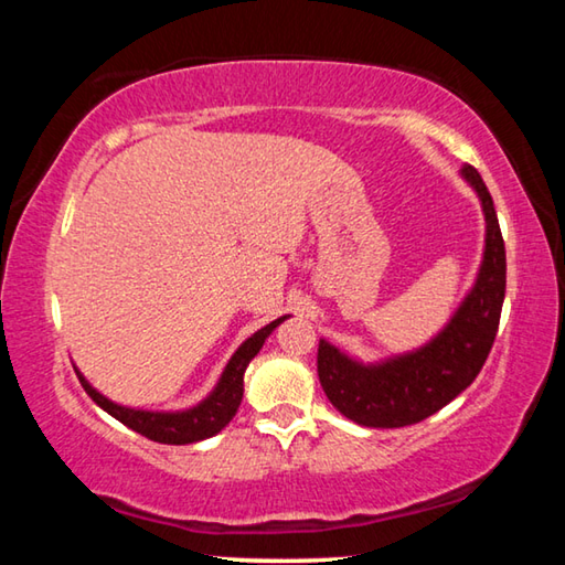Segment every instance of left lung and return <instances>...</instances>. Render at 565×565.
<instances>
[{
  "label": "left lung",
  "mask_w": 565,
  "mask_h": 565,
  "mask_svg": "<svg viewBox=\"0 0 565 565\" xmlns=\"http://www.w3.org/2000/svg\"><path fill=\"white\" fill-rule=\"evenodd\" d=\"M461 177L478 194L486 218V246L471 291L431 341L414 351L363 363L319 341V381L333 408L353 424L401 428L436 414L473 384L499 331L505 296V246L493 199L481 174L463 167Z\"/></svg>",
  "instance_id": "8db88e82"
}]
</instances>
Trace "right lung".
Returning a JSON list of instances; mask_svg holds the SVG:
<instances>
[{
  "label": "right lung",
  "mask_w": 565,
  "mask_h": 565,
  "mask_svg": "<svg viewBox=\"0 0 565 565\" xmlns=\"http://www.w3.org/2000/svg\"><path fill=\"white\" fill-rule=\"evenodd\" d=\"M286 319L289 317L276 319L271 323H266L264 329L252 333V337H248L242 347L234 351V356L228 359L222 376H218L216 386L212 388V394H209L204 401H199L196 406L184 408V411H145V408L114 404L111 398L99 394V391L84 379L79 369L74 366V371L76 376H79L84 391L92 396L94 404L107 411L109 416L121 420L124 426H129L131 431L147 436L157 444H171V446L196 444L222 431L228 420L236 416L244 396V371L248 366V361L262 351L264 341L269 339V333Z\"/></svg>",
  "instance_id": "right-lung-1"
}]
</instances>
